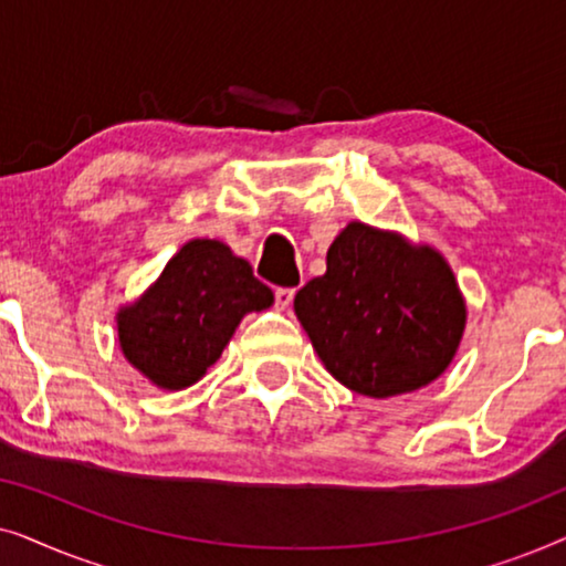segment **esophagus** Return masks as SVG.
<instances>
[{
    "label": "esophagus",
    "mask_w": 566,
    "mask_h": 566,
    "mask_svg": "<svg viewBox=\"0 0 566 566\" xmlns=\"http://www.w3.org/2000/svg\"><path fill=\"white\" fill-rule=\"evenodd\" d=\"M293 296H296V289H277V291H275V304H277V308H289Z\"/></svg>",
    "instance_id": "obj_1"
}]
</instances>
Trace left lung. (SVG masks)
Masks as SVG:
<instances>
[{
    "label": "left lung",
    "mask_w": 566,
    "mask_h": 566,
    "mask_svg": "<svg viewBox=\"0 0 566 566\" xmlns=\"http://www.w3.org/2000/svg\"><path fill=\"white\" fill-rule=\"evenodd\" d=\"M324 368L350 391L389 399L443 376L467 329V301L430 244L350 221L327 250V273L293 298Z\"/></svg>",
    "instance_id": "1"
}]
</instances>
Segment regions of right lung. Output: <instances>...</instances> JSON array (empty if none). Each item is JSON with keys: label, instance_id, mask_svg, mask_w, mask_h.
Returning a JSON list of instances; mask_svg holds the SVG:
<instances>
[{"label": "right lung", "instance_id": "1", "mask_svg": "<svg viewBox=\"0 0 566 566\" xmlns=\"http://www.w3.org/2000/svg\"><path fill=\"white\" fill-rule=\"evenodd\" d=\"M273 291L219 239H190L142 296L118 308L120 353L157 389H188L221 358L239 322Z\"/></svg>", "mask_w": 566, "mask_h": 566}]
</instances>
